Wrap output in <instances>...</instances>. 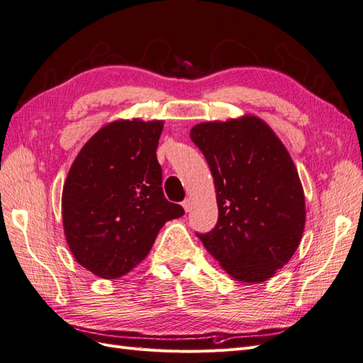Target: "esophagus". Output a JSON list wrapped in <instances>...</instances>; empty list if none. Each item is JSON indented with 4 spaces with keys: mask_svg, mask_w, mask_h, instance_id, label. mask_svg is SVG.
Instances as JSON below:
<instances>
[{
    "mask_svg": "<svg viewBox=\"0 0 363 363\" xmlns=\"http://www.w3.org/2000/svg\"><path fill=\"white\" fill-rule=\"evenodd\" d=\"M182 206H183V208L186 212H189L191 208H192V201H191V199H184V201L182 203Z\"/></svg>",
    "mask_w": 363,
    "mask_h": 363,
    "instance_id": "34e87169",
    "label": "esophagus"
}]
</instances>
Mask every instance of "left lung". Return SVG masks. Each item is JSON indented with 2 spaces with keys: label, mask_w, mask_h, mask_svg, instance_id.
Here are the masks:
<instances>
[{
  "label": "left lung",
  "mask_w": 363,
  "mask_h": 363,
  "mask_svg": "<svg viewBox=\"0 0 363 363\" xmlns=\"http://www.w3.org/2000/svg\"><path fill=\"white\" fill-rule=\"evenodd\" d=\"M191 139L211 168L218 203V224L199 238L235 280L267 281L291 260L304 232V191L291 155L250 113L196 124Z\"/></svg>",
  "instance_id": "8db88e82"
}]
</instances>
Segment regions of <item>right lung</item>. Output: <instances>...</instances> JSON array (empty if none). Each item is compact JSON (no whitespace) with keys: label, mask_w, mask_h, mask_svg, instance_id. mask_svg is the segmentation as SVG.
<instances>
[{"label":"right lung","mask_w":363,"mask_h":363,"mask_svg":"<svg viewBox=\"0 0 363 363\" xmlns=\"http://www.w3.org/2000/svg\"><path fill=\"white\" fill-rule=\"evenodd\" d=\"M163 121L115 119L86 142L62 192L74 259L94 276L118 279L147 257L163 224L184 215L162 191L156 150Z\"/></svg>","instance_id":"add662e5"}]
</instances>
